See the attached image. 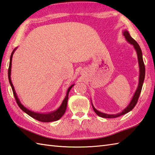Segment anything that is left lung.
Listing matches in <instances>:
<instances>
[{"instance_id": "1", "label": "left lung", "mask_w": 155, "mask_h": 155, "mask_svg": "<svg viewBox=\"0 0 155 155\" xmlns=\"http://www.w3.org/2000/svg\"><path fill=\"white\" fill-rule=\"evenodd\" d=\"M123 35H124V37H125L126 40L128 41L130 44H131L132 45H134V49L136 51V53H137L138 65H139V68H140V76H139V83H138V88H137V89H136L134 95V96H133V97L131 100V101H130V103L129 104V105L127 106V107L124 109V110L122 112L118 113L117 114H107L102 113V112L97 110L95 108V107H94L92 104L93 110L95 111L97 115H98L99 116L101 117L115 118V117H120L121 116H122V115L128 113L129 111H131L132 109L135 107V105H136V104H137L139 96H140V94L141 91H142V85H143V83H144V77H145V66L144 64L143 58H142V50L140 49V46H139L138 44L131 37V36H130V33H128V31H126V30L124 31Z\"/></svg>"}]
</instances>
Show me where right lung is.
Returning <instances> with one entry per match:
<instances>
[{"label": "right lung", "mask_w": 155, "mask_h": 155, "mask_svg": "<svg viewBox=\"0 0 155 155\" xmlns=\"http://www.w3.org/2000/svg\"><path fill=\"white\" fill-rule=\"evenodd\" d=\"M16 49H17V48H15L11 53V58H10V62H9V67H8V77L9 83H10L11 88H12V90H13V95H14V97L15 98V100H16V102H17V105H19V107L24 112H25V113H26L27 114H28L29 116H31V117L34 118V119L39 121V122H54V121L58 120L65 113L66 110V107H67V101H68V93L70 92V91H71V88L74 86V84H72V85L68 89L67 93H66V95L65 97V98L64 99L61 105L60 106L59 108L58 109V110L54 111H51V112H50V113L40 114V113H36V112L32 111L31 110H28V109H27L25 107H24V106L22 105V104H21V103L20 102L19 99L17 97V93H16V92H15V90L14 89L13 84V83H12L11 79L12 58H13V55Z\"/></svg>", "instance_id": "right-lung-1"}]
</instances>
